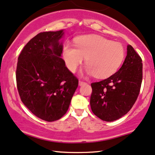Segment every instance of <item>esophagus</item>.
Wrapping results in <instances>:
<instances>
[{"instance_id": "esophagus-1", "label": "esophagus", "mask_w": 155, "mask_h": 155, "mask_svg": "<svg viewBox=\"0 0 155 155\" xmlns=\"http://www.w3.org/2000/svg\"><path fill=\"white\" fill-rule=\"evenodd\" d=\"M87 84V83L84 82V81H79V86H82L84 84Z\"/></svg>"}]
</instances>
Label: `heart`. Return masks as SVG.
Masks as SVG:
<instances>
[{
    "instance_id": "b5f03b06",
    "label": "heart",
    "mask_w": 155,
    "mask_h": 155,
    "mask_svg": "<svg viewBox=\"0 0 155 155\" xmlns=\"http://www.w3.org/2000/svg\"><path fill=\"white\" fill-rule=\"evenodd\" d=\"M75 45L67 42L63 48V58L66 66L74 72L84 61L87 75L97 79L107 78L118 69L124 59L123 46L100 35H84L76 37Z\"/></svg>"
}]
</instances>
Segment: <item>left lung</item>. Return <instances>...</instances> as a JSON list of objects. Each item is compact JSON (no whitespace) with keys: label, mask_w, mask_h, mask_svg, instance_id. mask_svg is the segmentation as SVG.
Listing matches in <instances>:
<instances>
[{"label":"left lung","mask_w":155,"mask_h":155,"mask_svg":"<svg viewBox=\"0 0 155 155\" xmlns=\"http://www.w3.org/2000/svg\"><path fill=\"white\" fill-rule=\"evenodd\" d=\"M142 60L131 45L122 66L107 79L91 84V109L102 120L114 121L126 115L139 96L142 81Z\"/></svg>","instance_id":"8db88e82"}]
</instances>
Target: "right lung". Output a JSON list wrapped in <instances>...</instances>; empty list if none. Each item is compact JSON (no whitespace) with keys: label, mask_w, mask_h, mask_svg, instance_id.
I'll list each match as a JSON object with an SVG mask.
<instances>
[{"label":"right lung","mask_w":155,"mask_h":155,"mask_svg":"<svg viewBox=\"0 0 155 155\" xmlns=\"http://www.w3.org/2000/svg\"><path fill=\"white\" fill-rule=\"evenodd\" d=\"M63 30L44 31L31 39L18 58L16 78L24 105L48 122L66 113L79 81L61 58Z\"/></svg>","instance_id":"right-lung-1"}]
</instances>
